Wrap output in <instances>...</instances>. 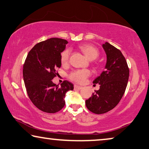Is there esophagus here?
Returning <instances> with one entry per match:
<instances>
[{
  "label": "esophagus",
  "instance_id": "1",
  "mask_svg": "<svg viewBox=\"0 0 149 149\" xmlns=\"http://www.w3.org/2000/svg\"><path fill=\"white\" fill-rule=\"evenodd\" d=\"M81 88H82L81 86H77V85H75L74 86V89H75V90H81Z\"/></svg>",
  "mask_w": 149,
  "mask_h": 149
}]
</instances>
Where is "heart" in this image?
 I'll list each match as a JSON object with an SVG mask.
<instances>
[{
	"instance_id": "1",
	"label": "heart",
	"mask_w": 149,
	"mask_h": 149,
	"mask_svg": "<svg viewBox=\"0 0 149 149\" xmlns=\"http://www.w3.org/2000/svg\"><path fill=\"white\" fill-rule=\"evenodd\" d=\"M79 49L86 55L90 60H94L99 57V51L91 44H84L79 46ZM71 50L69 48L65 49L60 53V61L63 65H66L69 63L70 58ZM91 72L88 70H77L73 71L69 75V78L73 81L78 84H84L90 76Z\"/></svg>"
}]
</instances>
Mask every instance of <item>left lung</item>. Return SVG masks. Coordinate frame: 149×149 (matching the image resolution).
<instances>
[{"mask_svg": "<svg viewBox=\"0 0 149 149\" xmlns=\"http://www.w3.org/2000/svg\"><path fill=\"white\" fill-rule=\"evenodd\" d=\"M102 47L107 55L106 70L93 81L100 85V89L86 100L88 109L97 114L116 106L125 92L129 77V68L120 51L108 42Z\"/></svg>", "mask_w": 149, "mask_h": 149, "instance_id": "8db88e82", "label": "left lung"}]
</instances>
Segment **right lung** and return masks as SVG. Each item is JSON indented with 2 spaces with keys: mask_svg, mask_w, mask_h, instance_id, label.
Masks as SVG:
<instances>
[{
  "mask_svg": "<svg viewBox=\"0 0 149 149\" xmlns=\"http://www.w3.org/2000/svg\"><path fill=\"white\" fill-rule=\"evenodd\" d=\"M68 43L65 39L51 38L36 44L29 52L23 65V79L28 96L40 110L47 113L59 112L65 106L64 97L74 85L67 80L61 86L52 79L61 65L60 53Z\"/></svg>",
  "mask_w": 149,
  "mask_h": 149,
  "instance_id": "right-lung-1",
  "label": "right lung"
}]
</instances>
